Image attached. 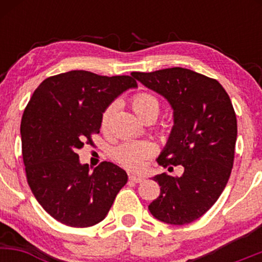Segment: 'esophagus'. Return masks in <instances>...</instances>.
<instances>
[{
  "mask_svg": "<svg viewBox=\"0 0 262 262\" xmlns=\"http://www.w3.org/2000/svg\"><path fill=\"white\" fill-rule=\"evenodd\" d=\"M129 181L135 182V183H140L144 181V177L138 176V175H129Z\"/></svg>",
  "mask_w": 262,
  "mask_h": 262,
  "instance_id": "esophagus-1",
  "label": "esophagus"
}]
</instances>
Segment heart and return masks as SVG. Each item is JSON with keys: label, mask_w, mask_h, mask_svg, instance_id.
<instances>
[{"label": "heart", "mask_w": 262, "mask_h": 262, "mask_svg": "<svg viewBox=\"0 0 262 262\" xmlns=\"http://www.w3.org/2000/svg\"><path fill=\"white\" fill-rule=\"evenodd\" d=\"M130 106L140 118L146 114L154 113L158 116L160 103L158 98L148 92L135 93L130 98ZM114 112V104H110L101 116V128L107 129ZM155 152V146L148 141H127L114 150V159L122 166L132 171H139L145 166L146 161Z\"/></svg>", "instance_id": "b5f03b06"}]
</instances>
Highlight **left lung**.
<instances>
[{
	"label": "left lung",
	"mask_w": 262,
	"mask_h": 262,
	"mask_svg": "<svg viewBox=\"0 0 262 262\" xmlns=\"http://www.w3.org/2000/svg\"><path fill=\"white\" fill-rule=\"evenodd\" d=\"M132 76L166 98L173 110V127L159 165L183 166L180 177L165 172L154 177L160 194L149 210L164 223L188 224L217 202L229 180L237 134L233 104L217 80L188 69Z\"/></svg>",
	"instance_id": "left-lung-1"
}]
</instances>
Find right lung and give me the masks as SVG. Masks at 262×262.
Instances as JSON below:
<instances>
[{
	"mask_svg": "<svg viewBox=\"0 0 262 262\" xmlns=\"http://www.w3.org/2000/svg\"><path fill=\"white\" fill-rule=\"evenodd\" d=\"M132 76H101L73 70L45 79L33 93L20 122L22 155L33 194L54 219L87 228L106 218L128 175L103 161L90 172L77 150L92 145L103 111L128 89Z\"/></svg>",
	"mask_w": 262,
	"mask_h": 262,
	"instance_id": "1",
	"label": "right lung"
}]
</instances>
